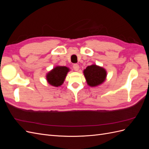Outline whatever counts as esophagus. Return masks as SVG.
<instances>
[{
	"label": "esophagus",
	"mask_w": 149,
	"mask_h": 149,
	"mask_svg": "<svg viewBox=\"0 0 149 149\" xmlns=\"http://www.w3.org/2000/svg\"><path fill=\"white\" fill-rule=\"evenodd\" d=\"M79 65H78V64H74V65H73V69L74 70V71H78V70H79Z\"/></svg>",
	"instance_id": "obj_1"
}]
</instances>
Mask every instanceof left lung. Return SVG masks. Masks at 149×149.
Masks as SVG:
<instances>
[{"mask_svg": "<svg viewBox=\"0 0 149 149\" xmlns=\"http://www.w3.org/2000/svg\"><path fill=\"white\" fill-rule=\"evenodd\" d=\"M83 73L87 84L91 87H96L102 84L107 77L106 70L96 64L87 66L84 70Z\"/></svg>", "mask_w": 149, "mask_h": 149, "instance_id": "1", "label": "left lung"}]
</instances>
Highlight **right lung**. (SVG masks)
Masks as SVG:
<instances>
[{
	"mask_svg": "<svg viewBox=\"0 0 149 149\" xmlns=\"http://www.w3.org/2000/svg\"><path fill=\"white\" fill-rule=\"evenodd\" d=\"M70 68L66 66H56L46 75L47 82L53 86L59 87L63 84Z\"/></svg>",
	"mask_w": 149,
	"mask_h": 149,
	"instance_id": "1",
	"label": "right lung"
}]
</instances>
